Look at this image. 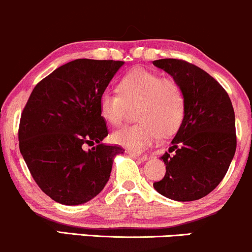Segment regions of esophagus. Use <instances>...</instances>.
Segmentation results:
<instances>
[{
  "mask_svg": "<svg viewBox=\"0 0 252 252\" xmlns=\"http://www.w3.org/2000/svg\"><path fill=\"white\" fill-rule=\"evenodd\" d=\"M128 154L131 156V158H137V160H140V161H146L147 158H148V156L147 155H142V154H138V153H134V152H128Z\"/></svg>",
  "mask_w": 252,
  "mask_h": 252,
  "instance_id": "obj_1",
  "label": "esophagus"
}]
</instances>
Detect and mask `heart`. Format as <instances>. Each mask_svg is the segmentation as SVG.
Returning a JSON list of instances; mask_svg holds the SVG:
<instances>
[{
    "label": "heart",
    "instance_id": "1",
    "mask_svg": "<svg viewBox=\"0 0 252 252\" xmlns=\"http://www.w3.org/2000/svg\"><path fill=\"white\" fill-rule=\"evenodd\" d=\"M120 92L105 91L100 96L99 109L103 118L117 126L123 123L129 108H135L132 126L114 132L117 144L131 152H143L178 130L185 115L184 90L173 79H162L158 73L135 70L118 84Z\"/></svg>",
    "mask_w": 252,
    "mask_h": 252
}]
</instances>
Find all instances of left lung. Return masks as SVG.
Wrapping results in <instances>:
<instances>
[{
	"label": "left lung",
	"mask_w": 252,
	"mask_h": 252,
	"mask_svg": "<svg viewBox=\"0 0 252 252\" xmlns=\"http://www.w3.org/2000/svg\"><path fill=\"white\" fill-rule=\"evenodd\" d=\"M185 94V115L168 152L162 180L153 186L176 201L204 198L220 184L236 153L235 111L227 92L198 66L180 59L154 60Z\"/></svg>",
	"instance_id": "left-lung-1"
}]
</instances>
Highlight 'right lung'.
Wrapping results in <instances>:
<instances>
[{
	"instance_id": "1",
	"label": "right lung",
	"mask_w": 252,
	"mask_h": 252,
	"mask_svg": "<svg viewBox=\"0 0 252 252\" xmlns=\"http://www.w3.org/2000/svg\"><path fill=\"white\" fill-rule=\"evenodd\" d=\"M124 62L77 59L43 78L21 114L19 147L37 186L54 201L80 205L102 192L123 148L108 136L99 99ZM93 148L85 151L86 146Z\"/></svg>"
}]
</instances>
